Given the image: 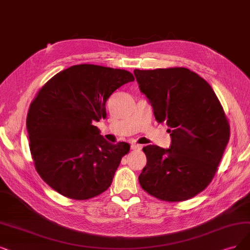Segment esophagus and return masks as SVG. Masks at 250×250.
Masks as SVG:
<instances>
[{
  "label": "esophagus",
  "instance_id": "1",
  "mask_svg": "<svg viewBox=\"0 0 250 250\" xmlns=\"http://www.w3.org/2000/svg\"><path fill=\"white\" fill-rule=\"evenodd\" d=\"M132 150H141L142 149V145L140 144H132L131 145Z\"/></svg>",
  "mask_w": 250,
  "mask_h": 250
}]
</instances>
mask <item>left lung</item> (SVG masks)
<instances>
[{
    "label": "left lung",
    "mask_w": 250,
    "mask_h": 250,
    "mask_svg": "<svg viewBox=\"0 0 250 250\" xmlns=\"http://www.w3.org/2000/svg\"><path fill=\"white\" fill-rule=\"evenodd\" d=\"M155 119L170 128L169 149L143 147L141 188L156 199L186 201L213 179L229 139L225 111L209 83L187 68L134 70Z\"/></svg>",
    "instance_id": "obj_1"
}]
</instances>
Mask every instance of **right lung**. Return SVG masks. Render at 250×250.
<instances>
[{
  "label": "right lung",
  "instance_id": "add662e5",
  "mask_svg": "<svg viewBox=\"0 0 250 250\" xmlns=\"http://www.w3.org/2000/svg\"><path fill=\"white\" fill-rule=\"evenodd\" d=\"M125 70L75 64L45 83L26 116L35 168L63 197L87 200L112 183L125 142L112 144L94 125L106 117V101L122 85L134 81Z\"/></svg>",
  "mask_w": 250,
  "mask_h": 250
}]
</instances>
